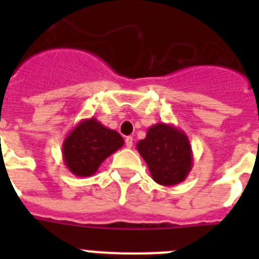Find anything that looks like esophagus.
<instances>
[{"instance_id": "1", "label": "esophagus", "mask_w": 259, "mask_h": 259, "mask_svg": "<svg viewBox=\"0 0 259 259\" xmlns=\"http://www.w3.org/2000/svg\"><path fill=\"white\" fill-rule=\"evenodd\" d=\"M132 145H134V139L131 136L125 137V146L127 148H132Z\"/></svg>"}]
</instances>
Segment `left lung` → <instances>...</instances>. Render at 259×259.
Returning <instances> with one entry per match:
<instances>
[{"instance_id":"8db88e82","label":"left lung","mask_w":259,"mask_h":259,"mask_svg":"<svg viewBox=\"0 0 259 259\" xmlns=\"http://www.w3.org/2000/svg\"><path fill=\"white\" fill-rule=\"evenodd\" d=\"M136 148L148 164L153 180L170 187L184 182L193 166L188 136L183 130L167 123H157L146 132Z\"/></svg>"}]
</instances>
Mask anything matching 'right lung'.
Listing matches in <instances>:
<instances>
[{
    "label": "right lung",
    "mask_w": 259,
    "mask_h": 259,
    "mask_svg": "<svg viewBox=\"0 0 259 259\" xmlns=\"http://www.w3.org/2000/svg\"><path fill=\"white\" fill-rule=\"evenodd\" d=\"M123 144L124 140L118 132L105 127L96 118L83 119L66 136L62 157L71 174L88 178Z\"/></svg>",
    "instance_id": "obj_1"
}]
</instances>
